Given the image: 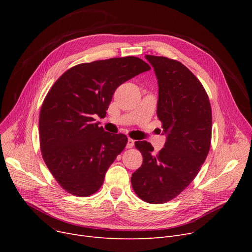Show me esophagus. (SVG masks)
Wrapping results in <instances>:
<instances>
[{
    "mask_svg": "<svg viewBox=\"0 0 252 252\" xmlns=\"http://www.w3.org/2000/svg\"><path fill=\"white\" fill-rule=\"evenodd\" d=\"M135 145V141L133 139L128 138L127 139V143H126V148H131Z\"/></svg>",
    "mask_w": 252,
    "mask_h": 252,
    "instance_id": "1",
    "label": "esophagus"
}]
</instances>
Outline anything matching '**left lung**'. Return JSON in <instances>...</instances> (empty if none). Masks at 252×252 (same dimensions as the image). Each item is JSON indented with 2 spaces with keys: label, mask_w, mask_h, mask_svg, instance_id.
<instances>
[{
  "label": "left lung",
  "mask_w": 252,
  "mask_h": 252,
  "mask_svg": "<svg viewBox=\"0 0 252 252\" xmlns=\"http://www.w3.org/2000/svg\"><path fill=\"white\" fill-rule=\"evenodd\" d=\"M158 82L157 116L166 135L154 153L147 141L135 142L143 163L131 175V187L142 200L161 204L186 189L205 161L213 116L202 84L184 64L161 56H145Z\"/></svg>",
  "instance_id": "obj_1"
}]
</instances>
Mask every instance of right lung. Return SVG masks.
I'll return each instance as SVG.
<instances>
[{"label": "right lung", "mask_w": 252, "mask_h": 252, "mask_svg": "<svg viewBox=\"0 0 252 252\" xmlns=\"http://www.w3.org/2000/svg\"><path fill=\"white\" fill-rule=\"evenodd\" d=\"M150 66L134 56L82 63L66 70L52 86L39 112L42 155L60 186L87 197L102 186L105 174L127 143L95 123L103 117L115 90Z\"/></svg>", "instance_id": "obj_1"}]
</instances>
